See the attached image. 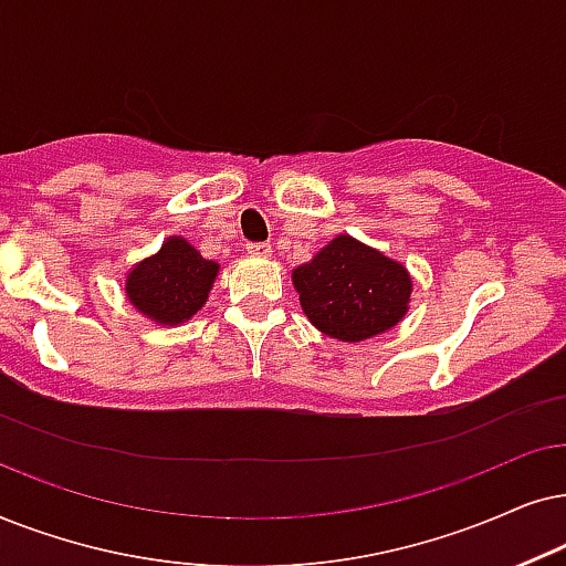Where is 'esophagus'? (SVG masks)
<instances>
[{
	"label": "esophagus",
	"mask_w": 566,
	"mask_h": 566,
	"mask_svg": "<svg viewBox=\"0 0 566 566\" xmlns=\"http://www.w3.org/2000/svg\"><path fill=\"white\" fill-rule=\"evenodd\" d=\"M245 251L251 255H261V259H266V255H271V245L269 243H248Z\"/></svg>",
	"instance_id": "1"
}]
</instances>
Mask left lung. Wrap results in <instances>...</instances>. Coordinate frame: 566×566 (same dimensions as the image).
Segmentation results:
<instances>
[{
	"instance_id": "1",
	"label": "left lung",
	"mask_w": 566,
	"mask_h": 566,
	"mask_svg": "<svg viewBox=\"0 0 566 566\" xmlns=\"http://www.w3.org/2000/svg\"><path fill=\"white\" fill-rule=\"evenodd\" d=\"M307 321L338 342L386 334L409 311L411 276L403 263L349 235H338L292 271Z\"/></svg>"
}]
</instances>
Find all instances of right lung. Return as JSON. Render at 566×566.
I'll list each match as a JSON object with an SVG mask.
<instances>
[{
	"label": "right lung",
	"instance_id": "obj_1",
	"mask_svg": "<svg viewBox=\"0 0 566 566\" xmlns=\"http://www.w3.org/2000/svg\"><path fill=\"white\" fill-rule=\"evenodd\" d=\"M220 263L201 259L186 238L172 235L126 276V297L149 321L178 326L205 307Z\"/></svg>",
	"mask_w": 566,
	"mask_h": 566
}]
</instances>
